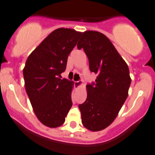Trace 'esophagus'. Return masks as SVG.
Listing matches in <instances>:
<instances>
[{"label":"esophagus","mask_w":155,"mask_h":155,"mask_svg":"<svg viewBox=\"0 0 155 155\" xmlns=\"http://www.w3.org/2000/svg\"><path fill=\"white\" fill-rule=\"evenodd\" d=\"M83 85V81H75L74 85L76 87H80Z\"/></svg>","instance_id":"1"}]
</instances>
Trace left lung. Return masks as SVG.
Instances as JSON below:
<instances>
[{
    "instance_id": "1",
    "label": "left lung",
    "mask_w": 155,
    "mask_h": 155,
    "mask_svg": "<svg viewBox=\"0 0 155 155\" xmlns=\"http://www.w3.org/2000/svg\"><path fill=\"white\" fill-rule=\"evenodd\" d=\"M78 48L84 49L89 70L97 75L95 83L86 85V101L79 104L81 122L89 131H101L114 121L128 96V66L108 37L99 31L83 32Z\"/></svg>"
}]
</instances>
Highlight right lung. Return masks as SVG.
Wrapping results in <instances>:
<instances>
[{
  "instance_id": "1",
  "label": "right lung",
  "mask_w": 155,
  "mask_h": 155,
  "mask_svg": "<svg viewBox=\"0 0 155 155\" xmlns=\"http://www.w3.org/2000/svg\"><path fill=\"white\" fill-rule=\"evenodd\" d=\"M81 34L63 28L53 31L30 54L23 70L33 111L48 127L62 126L72 107L74 81L61 79V74L66 70L68 55Z\"/></svg>"
}]
</instances>
